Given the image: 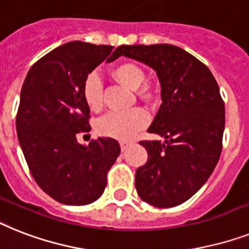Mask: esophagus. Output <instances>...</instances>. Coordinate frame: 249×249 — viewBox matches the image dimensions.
I'll list each match as a JSON object with an SVG mask.
<instances>
[{
	"label": "esophagus",
	"mask_w": 249,
	"mask_h": 249,
	"mask_svg": "<svg viewBox=\"0 0 249 249\" xmlns=\"http://www.w3.org/2000/svg\"><path fill=\"white\" fill-rule=\"evenodd\" d=\"M131 143L130 142H126V141H123V142H120V148L123 152H125L126 149H128V147L130 145Z\"/></svg>",
	"instance_id": "1"
}]
</instances>
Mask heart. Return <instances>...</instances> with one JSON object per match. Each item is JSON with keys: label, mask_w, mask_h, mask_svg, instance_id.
Returning a JSON list of instances; mask_svg holds the SVG:
<instances>
[{"label": "heart", "mask_w": 249, "mask_h": 249, "mask_svg": "<svg viewBox=\"0 0 249 249\" xmlns=\"http://www.w3.org/2000/svg\"><path fill=\"white\" fill-rule=\"evenodd\" d=\"M112 76L129 89H137L144 80V72L138 65L123 62L115 66ZM104 84L97 71L89 72L83 83V98L92 111H98L104 105ZM149 123V114L142 107L129 111H111L96 123L97 133L114 139H129Z\"/></svg>", "instance_id": "b5f03b06"}]
</instances>
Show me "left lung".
I'll return each mask as SVG.
<instances>
[{
    "instance_id": "1",
    "label": "left lung",
    "mask_w": 249,
    "mask_h": 249,
    "mask_svg": "<svg viewBox=\"0 0 249 249\" xmlns=\"http://www.w3.org/2000/svg\"><path fill=\"white\" fill-rule=\"evenodd\" d=\"M116 56L152 68L161 84L156 118L148 128L166 139L139 142L148 160L135 173L139 197L156 207H174L197 193L223 149L225 106L210 69L173 44L120 46Z\"/></svg>"
}]
</instances>
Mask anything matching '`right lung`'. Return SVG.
<instances>
[{
    "mask_svg": "<svg viewBox=\"0 0 249 249\" xmlns=\"http://www.w3.org/2000/svg\"><path fill=\"white\" fill-rule=\"evenodd\" d=\"M112 46L69 42L39 58L26 74L16 115V131L30 174L44 193L64 205H89L102 196L107 171L120 155L112 138L78 143L90 130L83 83ZM113 54L111 55L110 53Z\"/></svg>",
    "mask_w": 249,
    "mask_h": 249,
    "instance_id": "obj_1",
    "label": "right lung"
}]
</instances>
